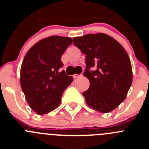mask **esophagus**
<instances>
[{"label":"esophagus","mask_w":149,"mask_h":149,"mask_svg":"<svg viewBox=\"0 0 149 149\" xmlns=\"http://www.w3.org/2000/svg\"><path fill=\"white\" fill-rule=\"evenodd\" d=\"M81 74H74L73 77L74 78H78V77H81Z\"/></svg>","instance_id":"obj_1"}]
</instances>
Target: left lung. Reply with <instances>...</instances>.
Masks as SVG:
<instances>
[{
  "instance_id": "obj_1",
  "label": "left lung",
  "mask_w": 149,
  "mask_h": 149,
  "mask_svg": "<svg viewBox=\"0 0 149 149\" xmlns=\"http://www.w3.org/2000/svg\"><path fill=\"white\" fill-rule=\"evenodd\" d=\"M73 43L86 54L84 75L90 84L83 93L86 104L101 113L111 112L125 99L132 84L128 54L120 43L102 33L74 37Z\"/></svg>"
}]
</instances>
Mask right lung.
Returning <instances> with one entry per match:
<instances>
[{
	"mask_svg": "<svg viewBox=\"0 0 149 149\" xmlns=\"http://www.w3.org/2000/svg\"><path fill=\"white\" fill-rule=\"evenodd\" d=\"M72 43L69 37L51 36L41 39L26 54L20 72V84L30 108L39 115L60 105L63 93L73 81L65 71L61 56Z\"/></svg>",
	"mask_w": 149,
	"mask_h": 149,
	"instance_id": "obj_1",
	"label": "right lung"
}]
</instances>
